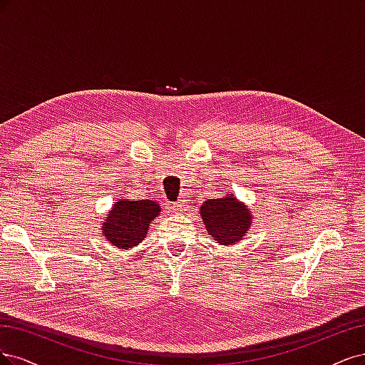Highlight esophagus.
Returning <instances> with one entry per match:
<instances>
[{"label": "esophagus", "mask_w": 365, "mask_h": 365, "mask_svg": "<svg viewBox=\"0 0 365 365\" xmlns=\"http://www.w3.org/2000/svg\"><path fill=\"white\" fill-rule=\"evenodd\" d=\"M168 207L171 209L173 214H182L183 209H185V203H183V200H179V202L171 203Z\"/></svg>", "instance_id": "34e87169"}]
</instances>
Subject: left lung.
<instances>
[{
    "mask_svg": "<svg viewBox=\"0 0 365 365\" xmlns=\"http://www.w3.org/2000/svg\"><path fill=\"white\" fill-rule=\"evenodd\" d=\"M200 210H202L206 230L222 245L238 242L252 222L249 210L232 195L207 200Z\"/></svg>",
    "mask_w": 365,
    "mask_h": 365,
    "instance_id": "8db88e82",
    "label": "left lung"
}]
</instances>
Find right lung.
Returning <instances> with one entry per match:
<instances>
[{"label":"right lung","mask_w":365,"mask_h":365,"mask_svg":"<svg viewBox=\"0 0 365 365\" xmlns=\"http://www.w3.org/2000/svg\"><path fill=\"white\" fill-rule=\"evenodd\" d=\"M160 207L151 200H120L103 222V237L120 249H132L144 240Z\"/></svg>","instance_id":"right-lung-1"}]
</instances>
